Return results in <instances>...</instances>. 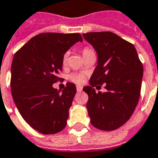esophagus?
Segmentation results:
<instances>
[{
	"label": "esophagus",
	"mask_w": 158,
	"mask_h": 158,
	"mask_svg": "<svg viewBox=\"0 0 158 158\" xmlns=\"http://www.w3.org/2000/svg\"><path fill=\"white\" fill-rule=\"evenodd\" d=\"M76 89L78 92H81L82 89H83V87H82V86H79V85H77Z\"/></svg>",
	"instance_id": "esophagus-1"
}]
</instances>
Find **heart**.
Masks as SVG:
<instances>
[{
	"label": "heart",
	"instance_id": "1",
	"mask_svg": "<svg viewBox=\"0 0 158 158\" xmlns=\"http://www.w3.org/2000/svg\"><path fill=\"white\" fill-rule=\"evenodd\" d=\"M82 54H83V56L84 58L87 57L88 55H90L94 53L92 49H90L89 47L85 46L82 49ZM68 56H69V53L65 52L64 53L63 56H62V64H65L67 63V60H68ZM69 79H70L71 81L74 82L75 84H82L84 82V73H78V72H75V73H72V74H69Z\"/></svg>",
	"mask_w": 158,
	"mask_h": 158
}]
</instances>
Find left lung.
Here are the masks:
<instances>
[{"label":"left lung","mask_w":158,"mask_h":158,"mask_svg":"<svg viewBox=\"0 0 158 158\" xmlns=\"http://www.w3.org/2000/svg\"><path fill=\"white\" fill-rule=\"evenodd\" d=\"M83 36L98 54V64L89 79L90 86L83 89L89 95L90 122L98 129L115 130L131 118L138 104L143 64L134 45L116 34L101 31ZM103 83L106 84V92H95L93 87Z\"/></svg>","instance_id":"left-lung-1"}]
</instances>
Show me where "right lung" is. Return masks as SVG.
Returning a JSON list of instances; mask_svg holds the SVG:
<instances>
[{"label":"right lung","mask_w":158,"mask_h":158,"mask_svg":"<svg viewBox=\"0 0 158 158\" xmlns=\"http://www.w3.org/2000/svg\"><path fill=\"white\" fill-rule=\"evenodd\" d=\"M83 40L79 33H40L18 50L11 64L10 90L20 115L43 134L65 127L69 109L76 94L70 82L61 92L53 88L60 81L64 53Z\"/></svg>","instance_id":"add662e5"}]
</instances>
